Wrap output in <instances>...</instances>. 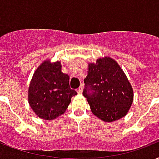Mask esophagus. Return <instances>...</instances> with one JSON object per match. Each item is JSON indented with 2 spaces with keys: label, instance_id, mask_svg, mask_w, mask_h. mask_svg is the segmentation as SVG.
Here are the masks:
<instances>
[{
  "label": "esophagus",
  "instance_id": "esophagus-1",
  "mask_svg": "<svg viewBox=\"0 0 159 159\" xmlns=\"http://www.w3.org/2000/svg\"><path fill=\"white\" fill-rule=\"evenodd\" d=\"M82 91H83V87H82V85H80V88L77 89V92H78L79 93H82Z\"/></svg>",
  "mask_w": 159,
  "mask_h": 159
}]
</instances>
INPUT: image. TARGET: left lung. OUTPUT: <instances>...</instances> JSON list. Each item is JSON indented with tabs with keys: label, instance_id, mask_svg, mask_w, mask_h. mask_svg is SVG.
Wrapping results in <instances>:
<instances>
[{
	"label": "left lung",
	"instance_id": "obj_1",
	"mask_svg": "<svg viewBox=\"0 0 159 159\" xmlns=\"http://www.w3.org/2000/svg\"><path fill=\"white\" fill-rule=\"evenodd\" d=\"M83 95L95 116L104 122L124 117L134 99L129 81L119 64L110 57L89 63Z\"/></svg>",
	"mask_w": 159,
	"mask_h": 159
}]
</instances>
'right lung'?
<instances>
[{
  "instance_id": "1",
  "label": "right lung",
  "mask_w": 159,
  "mask_h": 159,
  "mask_svg": "<svg viewBox=\"0 0 159 159\" xmlns=\"http://www.w3.org/2000/svg\"><path fill=\"white\" fill-rule=\"evenodd\" d=\"M70 77L61 71L60 61L46 60L35 70L30 83L28 101L39 118L51 120L63 114L77 92L70 87Z\"/></svg>"
}]
</instances>
